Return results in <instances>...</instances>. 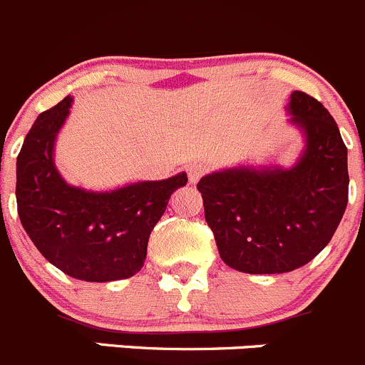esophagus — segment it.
<instances>
[{
  "mask_svg": "<svg viewBox=\"0 0 365 365\" xmlns=\"http://www.w3.org/2000/svg\"><path fill=\"white\" fill-rule=\"evenodd\" d=\"M206 165H202V163H193V165L188 166V179L192 185H195L197 180L200 179V177L206 173Z\"/></svg>",
  "mask_w": 365,
  "mask_h": 365,
  "instance_id": "esophagus-1",
  "label": "esophagus"
}]
</instances>
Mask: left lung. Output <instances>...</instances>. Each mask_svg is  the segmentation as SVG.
Here are the masks:
<instances>
[{"label": "left lung", "mask_w": 365, "mask_h": 365, "mask_svg": "<svg viewBox=\"0 0 365 365\" xmlns=\"http://www.w3.org/2000/svg\"><path fill=\"white\" fill-rule=\"evenodd\" d=\"M289 113L304 134L292 168L238 166L197 185L220 258L240 272L307 265L329 244L348 206V148L331 114L303 91L292 93Z\"/></svg>", "instance_id": "left-lung-1"}]
</instances>
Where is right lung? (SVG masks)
I'll return each instance as SVG.
<instances>
[{"instance_id": "obj_1", "label": "right lung", "mask_w": 365, "mask_h": 365, "mask_svg": "<svg viewBox=\"0 0 365 365\" xmlns=\"http://www.w3.org/2000/svg\"><path fill=\"white\" fill-rule=\"evenodd\" d=\"M73 98L37 116L17 155L16 199L24 231L41 255L75 279L106 283L140 272L150 232L185 172L110 192L68 185L53 163L57 134Z\"/></svg>"}]
</instances>
